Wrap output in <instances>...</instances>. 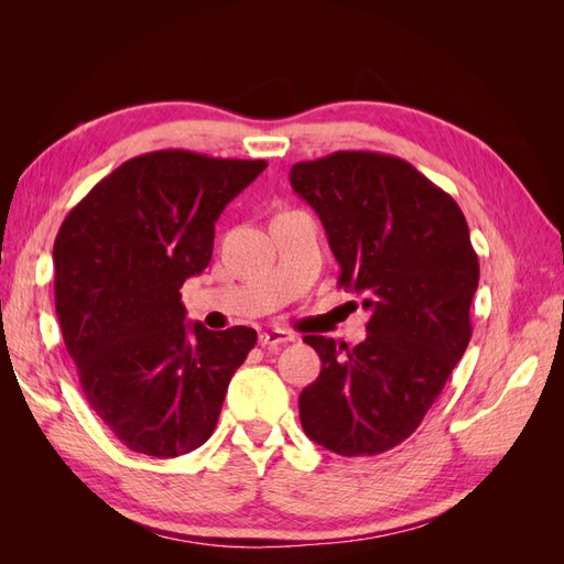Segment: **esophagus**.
I'll list each match as a JSON object with an SVG mask.
<instances>
[{"mask_svg": "<svg viewBox=\"0 0 564 564\" xmlns=\"http://www.w3.org/2000/svg\"><path fill=\"white\" fill-rule=\"evenodd\" d=\"M296 336L292 332H284V329H272V332H263L259 336V344L263 348H270V346H282V344H292Z\"/></svg>", "mask_w": 564, "mask_h": 564, "instance_id": "34e87169", "label": "esophagus"}]
</instances>
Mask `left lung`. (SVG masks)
<instances>
[{
    "label": "left lung",
    "instance_id": "1",
    "mask_svg": "<svg viewBox=\"0 0 564 564\" xmlns=\"http://www.w3.org/2000/svg\"><path fill=\"white\" fill-rule=\"evenodd\" d=\"M319 216L338 284L371 313L355 348L305 336L322 360L301 390L305 435L340 456H373L412 435L470 340L480 263L458 204L381 152L340 150L289 172Z\"/></svg>",
    "mask_w": 564,
    "mask_h": 564
}]
</instances>
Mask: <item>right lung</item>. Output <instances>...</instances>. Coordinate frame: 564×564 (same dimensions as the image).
I'll return each instance as SVG.
<instances>
[{
	"mask_svg": "<svg viewBox=\"0 0 564 564\" xmlns=\"http://www.w3.org/2000/svg\"><path fill=\"white\" fill-rule=\"evenodd\" d=\"M268 164L158 150L117 166L54 242L56 315L94 412L131 452L207 442L256 332L185 322L181 286L209 265L214 224Z\"/></svg>",
	"mask_w": 564,
	"mask_h": 564,
	"instance_id": "1",
	"label": "right lung"
}]
</instances>
